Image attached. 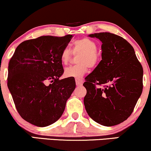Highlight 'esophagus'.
I'll return each mask as SVG.
<instances>
[{
  "label": "esophagus",
  "mask_w": 151,
  "mask_h": 151,
  "mask_svg": "<svg viewBox=\"0 0 151 151\" xmlns=\"http://www.w3.org/2000/svg\"><path fill=\"white\" fill-rule=\"evenodd\" d=\"M76 85L77 86H81L83 84V81L82 79H76Z\"/></svg>",
  "instance_id": "esophagus-1"
}]
</instances>
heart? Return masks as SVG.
<instances>
[{"instance_id": "b5f03b06", "label": "heart", "mask_w": 151, "mask_h": 151, "mask_svg": "<svg viewBox=\"0 0 151 151\" xmlns=\"http://www.w3.org/2000/svg\"><path fill=\"white\" fill-rule=\"evenodd\" d=\"M98 45L93 40L87 37L74 41L72 52L74 54H81L78 60L77 65L67 68L64 71L66 77L79 79L86 73L88 68H93L100 61V53L97 51ZM72 52L68 47L63 49L60 53V60L65 65L69 63L72 57Z\"/></svg>"}]
</instances>
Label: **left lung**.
Segmentation results:
<instances>
[{
	"label": "left lung",
	"mask_w": 151,
	"mask_h": 151,
	"mask_svg": "<svg viewBox=\"0 0 151 151\" xmlns=\"http://www.w3.org/2000/svg\"><path fill=\"white\" fill-rule=\"evenodd\" d=\"M102 42V60L85 78L83 103L93 121L104 126L123 123L131 115L143 90V68L134 48L121 36L91 34Z\"/></svg>",
	"instance_id": "obj_1"
}]
</instances>
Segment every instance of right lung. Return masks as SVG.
<instances>
[{
	"label": "right lung",
	"instance_id": "1",
	"mask_svg": "<svg viewBox=\"0 0 151 151\" xmlns=\"http://www.w3.org/2000/svg\"><path fill=\"white\" fill-rule=\"evenodd\" d=\"M46 35L23 42L9 62L7 86L23 119L38 127L58 121L75 89L74 78L63 74L60 53L71 40Z\"/></svg>",
	"mask_w": 151,
	"mask_h": 151
}]
</instances>
